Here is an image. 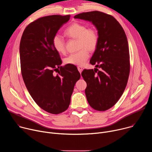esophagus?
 Masks as SVG:
<instances>
[{"label":"esophagus","mask_w":152,"mask_h":152,"mask_svg":"<svg viewBox=\"0 0 152 152\" xmlns=\"http://www.w3.org/2000/svg\"><path fill=\"white\" fill-rule=\"evenodd\" d=\"M77 69H78L79 72L80 73H81V72H82V70H83V68L82 67H81V66H78V67H77Z\"/></svg>","instance_id":"esophagus-1"}]
</instances>
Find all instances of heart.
Wrapping results in <instances>:
<instances>
[{
    "label": "heart",
    "instance_id": "obj_1",
    "mask_svg": "<svg viewBox=\"0 0 152 152\" xmlns=\"http://www.w3.org/2000/svg\"><path fill=\"white\" fill-rule=\"evenodd\" d=\"M64 34L72 38L77 39V49H80L65 59V63L83 66L90 56L89 50H94L98 45L99 38L97 31L94 28H87L82 23L75 22L66 29ZM52 45L58 52L61 54L66 53V42L60 35H56L53 37Z\"/></svg>",
    "mask_w": 152,
    "mask_h": 152
}]
</instances>
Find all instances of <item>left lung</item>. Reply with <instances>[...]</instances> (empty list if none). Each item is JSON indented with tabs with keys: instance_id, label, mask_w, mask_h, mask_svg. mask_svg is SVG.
<instances>
[{
	"instance_id": "left-lung-1",
	"label": "left lung",
	"mask_w": 152,
	"mask_h": 152,
	"mask_svg": "<svg viewBox=\"0 0 152 152\" xmlns=\"http://www.w3.org/2000/svg\"><path fill=\"white\" fill-rule=\"evenodd\" d=\"M74 18L91 21L98 31L99 43L90 61L96 68L85 69L81 75L87 84L85 92L91 107L99 111L107 110L122 96L129 76L126 34L113 16L100 11L82 12Z\"/></svg>"
}]
</instances>
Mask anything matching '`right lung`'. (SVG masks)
<instances>
[{
	"instance_id": "1",
	"label": "right lung",
	"mask_w": 152,
	"mask_h": 152,
	"mask_svg": "<svg viewBox=\"0 0 152 152\" xmlns=\"http://www.w3.org/2000/svg\"><path fill=\"white\" fill-rule=\"evenodd\" d=\"M70 17L52 15L37 19L26 26L20 43L21 72L26 88L41 109L53 114L67 110L80 77L74 65L61 66L59 54L52 45L53 37Z\"/></svg>"
}]
</instances>
